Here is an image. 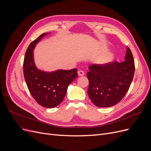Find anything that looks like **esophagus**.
<instances>
[{
  "label": "esophagus",
  "mask_w": 151,
  "mask_h": 151,
  "mask_svg": "<svg viewBox=\"0 0 151 151\" xmlns=\"http://www.w3.org/2000/svg\"><path fill=\"white\" fill-rule=\"evenodd\" d=\"M77 73H78V75H79V76H83L84 75V72L83 71V70H79L78 72H77Z\"/></svg>",
  "instance_id": "1"
}]
</instances>
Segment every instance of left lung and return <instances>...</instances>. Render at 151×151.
Listing matches in <instances>:
<instances>
[{
	"instance_id": "obj_1",
	"label": "left lung",
	"mask_w": 151,
	"mask_h": 151,
	"mask_svg": "<svg viewBox=\"0 0 151 151\" xmlns=\"http://www.w3.org/2000/svg\"><path fill=\"white\" fill-rule=\"evenodd\" d=\"M125 61L104 65L92 64L87 73L89 84L88 93L98 107L114 106L129 91L135 72V63L130 49L127 47Z\"/></svg>"
}]
</instances>
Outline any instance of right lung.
<instances>
[{"mask_svg":"<svg viewBox=\"0 0 151 151\" xmlns=\"http://www.w3.org/2000/svg\"><path fill=\"white\" fill-rule=\"evenodd\" d=\"M46 35H41L29 45L24 58L23 73L29 91L35 101L45 108H52L62 101L68 85L77 77V69L45 72L36 67L33 50L36 44Z\"/></svg>","mask_w":151,"mask_h":151,"instance_id":"obj_1","label":"right lung"}]
</instances>
